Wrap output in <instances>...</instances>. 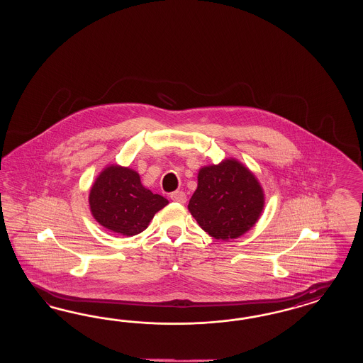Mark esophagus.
Listing matches in <instances>:
<instances>
[{
    "instance_id": "obj_1",
    "label": "esophagus",
    "mask_w": 363,
    "mask_h": 363,
    "mask_svg": "<svg viewBox=\"0 0 363 363\" xmlns=\"http://www.w3.org/2000/svg\"><path fill=\"white\" fill-rule=\"evenodd\" d=\"M170 198H172L174 202H179V203H185V202H186V194H185L184 191H181V190L173 191V193L170 194Z\"/></svg>"
}]
</instances>
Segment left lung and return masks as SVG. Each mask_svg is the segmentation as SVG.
Segmentation results:
<instances>
[{
  "instance_id": "obj_1",
  "label": "left lung",
  "mask_w": 363,
  "mask_h": 363,
  "mask_svg": "<svg viewBox=\"0 0 363 363\" xmlns=\"http://www.w3.org/2000/svg\"><path fill=\"white\" fill-rule=\"evenodd\" d=\"M264 191L253 173L235 160L202 167L189 210L198 225L216 240L245 234L264 209Z\"/></svg>"
}]
</instances>
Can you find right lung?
I'll return each instance as SVG.
<instances>
[{
	"instance_id": "1",
	"label": "right lung",
	"mask_w": 363,
	"mask_h": 363,
	"mask_svg": "<svg viewBox=\"0 0 363 363\" xmlns=\"http://www.w3.org/2000/svg\"><path fill=\"white\" fill-rule=\"evenodd\" d=\"M89 203L99 225L130 237L143 233L169 201L143 187L137 172L113 165L96 179Z\"/></svg>"
}]
</instances>
